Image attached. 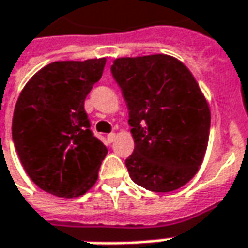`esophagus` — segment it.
Masks as SVG:
<instances>
[{"mask_svg":"<svg viewBox=\"0 0 248 248\" xmlns=\"http://www.w3.org/2000/svg\"><path fill=\"white\" fill-rule=\"evenodd\" d=\"M116 138H117V135H116V134H109V135H108V140H109V142H110V143H113V142H114V140H116Z\"/></svg>","mask_w":248,"mask_h":248,"instance_id":"obj_1","label":"esophagus"}]
</instances>
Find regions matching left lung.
<instances>
[{
	"label": "left lung",
	"instance_id": "left-lung-1",
	"mask_svg": "<svg viewBox=\"0 0 248 248\" xmlns=\"http://www.w3.org/2000/svg\"><path fill=\"white\" fill-rule=\"evenodd\" d=\"M112 74L135 140L125 159L131 179L154 192L183 187L202 165L210 132V108L194 75L168 54L116 58Z\"/></svg>",
	"mask_w": 248,
	"mask_h": 248
}]
</instances>
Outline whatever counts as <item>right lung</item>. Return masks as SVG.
<instances>
[{"instance_id":"add662e5","label":"right lung","mask_w":248,"mask_h":248,"mask_svg":"<svg viewBox=\"0 0 248 248\" xmlns=\"http://www.w3.org/2000/svg\"><path fill=\"white\" fill-rule=\"evenodd\" d=\"M106 58L54 61L21 90L12 138L30 179L58 198L84 195L97 183L108 149L90 131L84 99L104 72Z\"/></svg>"}]
</instances>
